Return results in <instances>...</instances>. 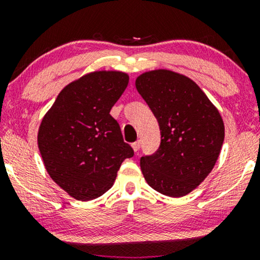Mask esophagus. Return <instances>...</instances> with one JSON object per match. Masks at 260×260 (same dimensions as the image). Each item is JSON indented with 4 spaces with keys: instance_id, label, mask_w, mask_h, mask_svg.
<instances>
[{
    "instance_id": "obj_1",
    "label": "esophagus",
    "mask_w": 260,
    "mask_h": 260,
    "mask_svg": "<svg viewBox=\"0 0 260 260\" xmlns=\"http://www.w3.org/2000/svg\"><path fill=\"white\" fill-rule=\"evenodd\" d=\"M132 148H133V150L136 151H139V148H140V143L139 142H134V143H132Z\"/></svg>"
}]
</instances>
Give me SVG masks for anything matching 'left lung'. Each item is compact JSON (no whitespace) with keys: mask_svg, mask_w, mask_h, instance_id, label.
Returning a JSON list of instances; mask_svg holds the SVG:
<instances>
[{"mask_svg":"<svg viewBox=\"0 0 260 260\" xmlns=\"http://www.w3.org/2000/svg\"><path fill=\"white\" fill-rule=\"evenodd\" d=\"M136 88L161 133L159 149L140 157L143 176L161 194L186 196L205 180L220 155L225 127L219 110L192 79L169 70L140 74Z\"/></svg>","mask_w":260,"mask_h":260,"instance_id":"obj_1","label":"left lung"}]
</instances>
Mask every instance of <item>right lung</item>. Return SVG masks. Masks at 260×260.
<instances>
[{
	"instance_id": "right-lung-1",
	"label": "right lung",
	"mask_w": 260,
	"mask_h": 260,
	"mask_svg": "<svg viewBox=\"0 0 260 260\" xmlns=\"http://www.w3.org/2000/svg\"><path fill=\"white\" fill-rule=\"evenodd\" d=\"M128 80L120 71L85 74L62 89L41 121L38 145L45 169L77 201L107 192L123 160L133 156L110 115Z\"/></svg>"
}]
</instances>
